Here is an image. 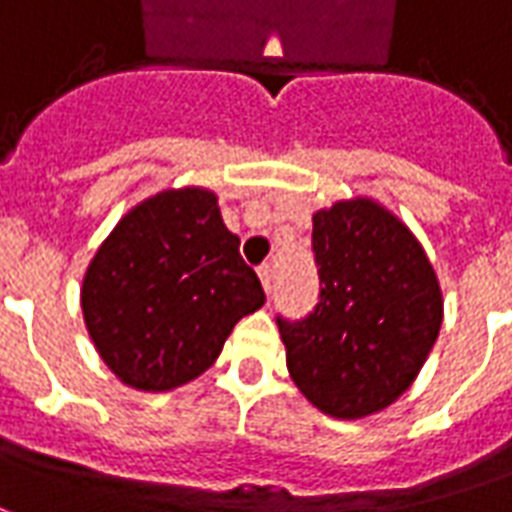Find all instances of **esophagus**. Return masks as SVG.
<instances>
[{
  "mask_svg": "<svg viewBox=\"0 0 512 512\" xmlns=\"http://www.w3.org/2000/svg\"><path fill=\"white\" fill-rule=\"evenodd\" d=\"M257 277H260V282H263V291L271 293V277H274V274H271V266L257 268Z\"/></svg>",
  "mask_w": 512,
  "mask_h": 512,
  "instance_id": "34e87169",
  "label": "esophagus"
}]
</instances>
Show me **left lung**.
<instances>
[{"instance_id": "left-lung-1", "label": "left lung", "mask_w": 512, "mask_h": 512, "mask_svg": "<svg viewBox=\"0 0 512 512\" xmlns=\"http://www.w3.org/2000/svg\"><path fill=\"white\" fill-rule=\"evenodd\" d=\"M316 310L280 324L285 363L307 402L332 418H366L413 385L441 332L443 296L430 257L374 199L313 216Z\"/></svg>"}]
</instances>
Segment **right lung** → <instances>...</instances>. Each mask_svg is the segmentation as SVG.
Returning <instances> with one entry per match:
<instances>
[{
  "label": "right lung",
  "instance_id": "add662e5",
  "mask_svg": "<svg viewBox=\"0 0 512 512\" xmlns=\"http://www.w3.org/2000/svg\"><path fill=\"white\" fill-rule=\"evenodd\" d=\"M207 188H169L113 227L82 277V318L124 385L171 391L216 363L266 293Z\"/></svg>",
  "mask_w": 512,
  "mask_h": 512
}]
</instances>
